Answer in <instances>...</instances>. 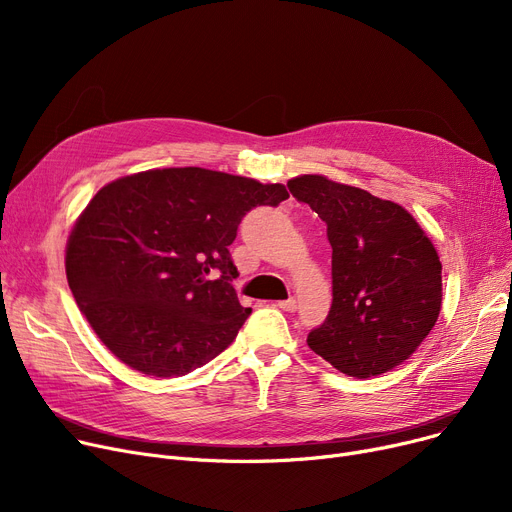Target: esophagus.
I'll list each match as a JSON object with an SVG mask.
<instances>
[{
	"label": "esophagus",
	"instance_id": "esophagus-1",
	"mask_svg": "<svg viewBox=\"0 0 512 512\" xmlns=\"http://www.w3.org/2000/svg\"><path fill=\"white\" fill-rule=\"evenodd\" d=\"M278 307L282 309V311H288V313H294V311H297V299H294V297H290V299H286V301H280L278 303Z\"/></svg>",
	"mask_w": 512,
	"mask_h": 512
}]
</instances>
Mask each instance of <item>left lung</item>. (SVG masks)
I'll list each match as a JSON object with an SVG mask.
<instances>
[{
	"label": "left lung",
	"mask_w": 512,
	"mask_h": 512,
	"mask_svg": "<svg viewBox=\"0 0 512 512\" xmlns=\"http://www.w3.org/2000/svg\"><path fill=\"white\" fill-rule=\"evenodd\" d=\"M292 197L328 226L332 309L307 344L351 378L407 361L436 326L442 263L432 240L398 203L319 174L288 180Z\"/></svg>",
	"instance_id": "1"
}]
</instances>
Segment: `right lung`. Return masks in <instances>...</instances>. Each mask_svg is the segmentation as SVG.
Returning <instances> with one entry per match:
<instances>
[{"mask_svg":"<svg viewBox=\"0 0 512 512\" xmlns=\"http://www.w3.org/2000/svg\"><path fill=\"white\" fill-rule=\"evenodd\" d=\"M288 199L205 168L147 170L105 184L76 220L66 278L95 334L128 367L174 378L218 357L251 315L230 257L240 220Z\"/></svg>","mask_w":512,"mask_h":512,"instance_id":"right-lung-1","label":"right lung"}]
</instances>
